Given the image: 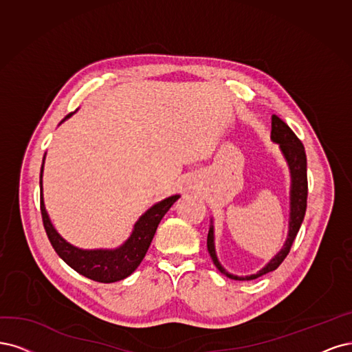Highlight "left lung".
<instances>
[{"instance_id":"8db88e82","label":"left lung","mask_w":352,"mask_h":352,"mask_svg":"<svg viewBox=\"0 0 352 352\" xmlns=\"http://www.w3.org/2000/svg\"><path fill=\"white\" fill-rule=\"evenodd\" d=\"M270 139L279 144V149L285 157V161L289 168L291 174V190H289V225H288V236L287 241L280 248V252L270 260V262L260 269L257 274L250 276H236L226 272L219 260L217 257V252H214V236H213V225H210L209 234H208V252L213 260V265L218 267L221 274H223L226 278H231L234 280H252L262 275L269 274V272L275 270L279 267V265L285 260L288 256L291 245L296 240V236L300 231V226L302 223L305 209H307V157H305V151L301 140L297 138L294 131L283 122L279 117L272 116V131ZM212 222V221H210Z\"/></svg>"}]
</instances>
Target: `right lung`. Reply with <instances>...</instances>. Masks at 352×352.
I'll list each match as a JSON object with an SVG mask.
<instances>
[{"label":"right lung","mask_w":352,"mask_h":352,"mask_svg":"<svg viewBox=\"0 0 352 352\" xmlns=\"http://www.w3.org/2000/svg\"><path fill=\"white\" fill-rule=\"evenodd\" d=\"M72 114L67 116L64 120L70 118ZM63 120V121H64ZM45 161V156H43ZM42 173H43V162L41 168V190H42ZM179 199V195L166 197L162 201H157L151 209H147L139 221L134 223L131 235L127 238L126 243L117 248H96V250H83V248L74 247L73 244L67 243L64 238L56 232L51 219L45 209L43 196L41 191V213L45 231L50 238V241L64 262L73 267L77 274H80L89 279L111 283L121 279H126L133 272L139 267L143 257L147 253L153 235L156 232L157 225L165 217V213L169 210L174 203Z\"/></svg>","instance_id":"1"}]
</instances>
